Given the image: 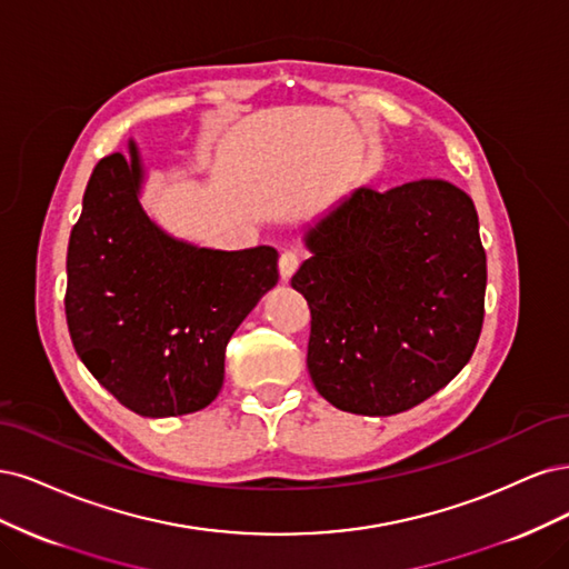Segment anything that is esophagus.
Masks as SVG:
<instances>
[{
    "mask_svg": "<svg viewBox=\"0 0 569 569\" xmlns=\"http://www.w3.org/2000/svg\"><path fill=\"white\" fill-rule=\"evenodd\" d=\"M300 264V252L298 250H283L281 258H279V269H281V277L283 281H288L292 277V271L298 269Z\"/></svg>",
    "mask_w": 569,
    "mask_h": 569,
    "instance_id": "1",
    "label": "esophagus"
}]
</instances>
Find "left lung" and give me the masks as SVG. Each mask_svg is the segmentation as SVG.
<instances>
[{
  "instance_id": "obj_1",
  "label": "left lung",
  "mask_w": 569,
  "mask_h": 569,
  "mask_svg": "<svg viewBox=\"0 0 569 569\" xmlns=\"http://www.w3.org/2000/svg\"><path fill=\"white\" fill-rule=\"evenodd\" d=\"M290 279L309 311L307 369L340 411L392 416L458 376L485 319L478 210L445 179L361 187L305 233Z\"/></svg>"
}]
</instances>
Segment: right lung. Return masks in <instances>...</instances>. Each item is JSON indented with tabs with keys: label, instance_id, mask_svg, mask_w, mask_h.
Returning a JSON list of instances; mask_svg holds the SVG:
<instances>
[{
	"label": "right lung",
	"instance_id": "add662e5",
	"mask_svg": "<svg viewBox=\"0 0 569 569\" xmlns=\"http://www.w3.org/2000/svg\"><path fill=\"white\" fill-rule=\"evenodd\" d=\"M141 184L134 141L130 156H106L91 172L68 243V331L122 407L184 416L222 390L227 342L277 286L279 252L179 241L146 214Z\"/></svg>",
	"mask_w": 569,
	"mask_h": 569
}]
</instances>
